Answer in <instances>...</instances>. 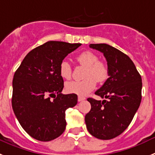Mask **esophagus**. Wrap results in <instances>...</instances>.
Here are the masks:
<instances>
[{
	"mask_svg": "<svg viewBox=\"0 0 155 155\" xmlns=\"http://www.w3.org/2000/svg\"><path fill=\"white\" fill-rule=\"evenodd\" d=\"M86 98L84 97H82V96H79L78 97V101H83L85 100Z\"/></svg>",
	"mask_w": 155,
	"mask_h": 155,
	"instance_id": "esophagus-1",
	"label": "esophagus"
}]
</instances>
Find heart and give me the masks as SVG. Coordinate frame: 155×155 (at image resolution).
Returning a JSON list of instances; mask_svg holds the SVG:
<instances>
[{"label": "heart", "instance_id": "obj_1", "mask_svg": "<svg viewBox=\"0 0 155 155\" xmlns=\"http://www.w3.org/2000/svg\"><path fill=\"white\" fill-rule=\"evenodd\" d=\"M78 64L86 67L83 74L85 79L81 81H71L65 84V89L68 93L76 94L79 96H86L95 88L97 82L104 83L107 80L109 75V70L107 64L99 61V58L92 51H83L76 57ZM72 69L71 64L65 60L59 64V74L64 79L72 78Z\"/></svg>", "mask_w": 155, "mask_h": 155}]
</instances>
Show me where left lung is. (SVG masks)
<instances>
[{
  "mask_svg": "<svg viewBox=\"0 0 155 155\" xmlns=\"http://www.w3.org/2000/svg\"><path fill=\"white\" fill-rule=\"evenodd\" d=\"M90 48L104 54L109 77L95 92L107 101L87 99L91 109L85 116L86 125L97 139H113L127 129L139 108L142 79L130 57L119 50L106 44H91Z\"/></svg>",
  "mask_w": 155,
  "mask_h": 155,
  "instance_id": "8db88e82",
  "label": "left lung"
}]
</instances>
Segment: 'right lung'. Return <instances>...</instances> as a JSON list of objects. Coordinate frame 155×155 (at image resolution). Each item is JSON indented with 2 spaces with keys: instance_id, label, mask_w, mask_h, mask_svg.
<instances>
[{
  "instance_id": "right-lung-1",
  "label": "right lung",
  "mask_w": 155,
  "mask_h": 155,
  "mask_svg": "<svg viewBox=\"0 0 155 155\" xmlns=\"http://www.w3.org/2000/svg\"><path fill=\"white\" fill-rule=\"evenodd\" d=\"M80 45L48 41L29 51L15 72L13 111L24 130L37 140L61 136L66 126L65 111L77 104L76 94H61L59 64Z\"/></svg>"
}]
</instances>
